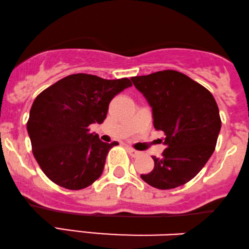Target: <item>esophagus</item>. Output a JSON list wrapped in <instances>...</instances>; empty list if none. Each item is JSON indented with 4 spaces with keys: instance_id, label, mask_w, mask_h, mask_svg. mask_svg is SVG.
I'll use <instances>...</instances> for the list:
<instances>
[{
    "instance_id": "obj_1",
    "label": "esophagus",
    "mask_w": 249,
    "mask_h": 249,
    "mask_svg": "<svg viewBox=\"0 0 249 249\" xmlns=\"http://www.w3.org/2000/svg\"><path fill=\"white\" fill-rule=\"evenodd\" d=\"M128 151H129V154L133 157H137V156H140V155H141V151H137V150H135V149H133V148H128Z\"/></svg>"
}]
</instances>
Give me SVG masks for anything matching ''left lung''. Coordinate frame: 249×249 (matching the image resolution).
I'll return each mask as SVG.
<instances>
[{"label":"left lung","mask_w":249,"mask_h":249,"mask_svg":"<svg viewBox=\"0 0 249 249\" xmlns=\"http://www.w3.org/2000/svg\"><path fill=\"white\" fill-rule=\"evenodd\" d=\"M131 81L151 107L155 129L165 134L162 157L153 156L154 169L141 178L160 190L184 185L214 151L221 128L217 102L205 87L174 70Z\"/></svg>","instance_id":"obj_1"}]
</instances>
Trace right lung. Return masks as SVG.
I'll return each mask as SVG.
<instances>
[{"label": "right lung", "instance_id": "obj_1", "mask_svg": "<svg viewBox=\"0 0 249 249\" xmlns=\"http://www.w3.org/2000/svg\"><path fill=\"white\" fill-rule=\"evenodd\" d=\"M130 86L127 78L107 80L77 73L35 99L26 128L35 159L52 182L81 190L101 176L108 151L116 142H102L89 127L102 124L112 99Z\"/></svg>", "mask_w": 249, "mask_h": 249}]
</instances>
